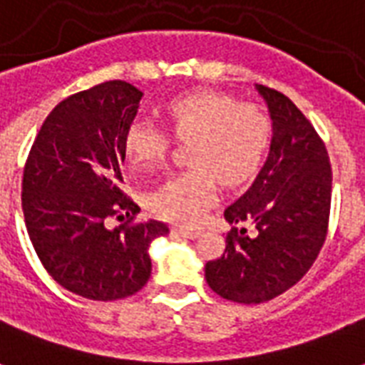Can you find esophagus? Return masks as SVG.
Returning a JSON list of instances; mask_svg holds the SVG:
<instances>
[{
	"label": "esophagus",
	"instance_id": "1",
	"mask_svg": "<svg viewBox=\"0 0 365 365\" xmlns=\"http://www.w3.org/2000/svg\"><path fill=\"white\" fill-rule=\"evenodd\" d=\"M172 233L176 237H183V239H197L199 237V231L197 229H187V227H174Z\"/></svg>",
	"mask_w": 365,
	"mask_h": 365
}]
</instances>
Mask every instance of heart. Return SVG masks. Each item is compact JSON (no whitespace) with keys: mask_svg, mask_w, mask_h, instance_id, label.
Listing matches in <instances>:
<instances>
[{"mask_svg":"<svg viewBox=\"0 0 365 365\" xmlns=\"http://www.w3.org/2000/svg\"><path fill=\"white\" fill-rule=\"evenodd\" d=\"M163 117L172 136L187 142L185 172L168 178L148 195V208L174 223H197L216 200L220 182L237 187L265 163L272 142V119L261 106L239 102L217 91H191L168 100ZM170 148V134L149 119H136L125 134L132 170H155Z\"/></svg>","mask_w":365,"mask_h":365,"instance_id":"obj_1","label":"heart"}]
</instances>
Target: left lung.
Instances as JSON below:
<instances>
[{"label": "left lung", "instance_id": "8db88e82", "mask_svg": "<svg viewBox=\"0 0 365 365\" xmlns=\"http://www.w3.org/2000/svg\"><path fill=\"white\" fill-rule=\"evenodd\" d=\"M272 117L271 153L252 187L223 216L233 229L206 263V282L223 299L255 305L284 294L311 269L324 246L331 206L326 143L297 106L257 87ZM244 222L256 227L254 235Z\"/></svg>", "mask_w": 365, "mask_h": 365}]
</instances>
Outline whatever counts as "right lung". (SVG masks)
I'll return each mask as SVG.
<instances>
[{"label": "right lung", "mask_w": 365, "mask_h": 365, "mask_svg": "<svg viewBox=\"0 0 365 365\" xmlns=\"http://www.w3.org/2000/svg\"><path fill=\"white\" fill-rule=\"evenodd\" d=\"M142 93L106 81L62 100L31 143L22 176V212L37 257L68 292L125 299L151 277L148 248L168 233L136 222L140 206L121 191L125 134ZM113 232L108 219H124Z\"/></svg>", "instance_id": "obj_1"}]
</instances>
